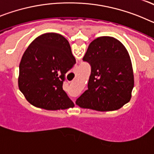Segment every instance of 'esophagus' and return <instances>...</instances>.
<instances>
[{
  "label": "esophagus",
  "mask_w": 154,
  "mask_h": 154,
  "mask_svg": "<svg viewBox=\"0 0 154 154\" xmlns=\"http://www.w3.org/2000/svg\"><path fill=\"white\" fill-rule=\"evenodd\" d=\"M73 101H74V100H73Z\"/></svg>",
  "instance_id": "obj_1"
}]
</instances>
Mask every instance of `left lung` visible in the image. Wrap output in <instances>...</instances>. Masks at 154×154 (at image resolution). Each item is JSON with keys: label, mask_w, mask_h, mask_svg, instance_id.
I'll use <instances>...</instances> for the list:
<instances>
[{"label": "left lung", "mask_w": 154, "mask_h": 154, "mask_svg": "<svg viewBox=\"0 0 154 154\" xmlns=\"http://www.w3.org/2000/svg\"><path fill=\"white\" fill-rule=\"evenodd\" d=\"M83 61L91 66L88 89L76 99L82 108L97 111L120 109L131 99L134 77L130 57L119 40L99 37L88 47Z\"/></svg>", "instance_id": "obj_1"}]
</instances>
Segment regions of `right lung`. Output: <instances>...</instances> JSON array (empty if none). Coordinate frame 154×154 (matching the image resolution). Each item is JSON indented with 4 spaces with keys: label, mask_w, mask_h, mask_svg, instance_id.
I'll list each match as a JSON object with an SVG mask.
<instances>
[{
    "label": "right lung",
    "mask_w": 154,
    "mask_h": 154,
    "mask_svg": "<svg viewBox=\"0 0 154 154\" xmlns=\"http://www.w3.org/2000/svg\"><path fill=\"white\" fill-rule=\"evenodd\" d=\"M69 42L56 33L42 35L31 42L19 65L18 87L35 106L47 110L74 106L62 89L65 74L75 64Z\"/></svg>",
    "instance_id": "obj_1"
}]
</instances>
